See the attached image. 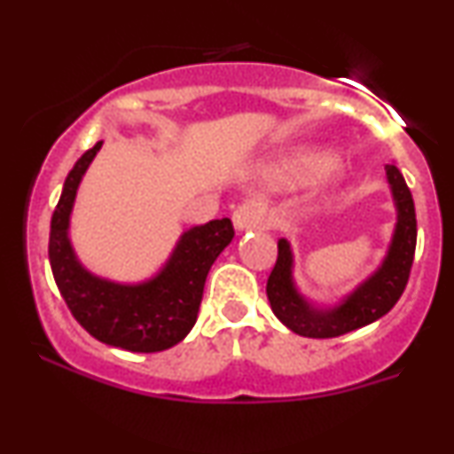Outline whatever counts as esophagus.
Instances as JSON below:
<instances>
[{
	"mask_svg": "<svg viewBox=\"0 0 454 454\" xmlns=\"http://www.w3.org/2000/svg\"><path fill=\"white\" fill-rule=\"evenodd\" d=\"M262 220H264L262 205H258V202H254V200L243 202V205H239L232 213L234 228H237V231H241V232L243 231H252V228H256L258 223H262Z\"/></svg>",
	"mask_w": 454,
	"mask_h": 454,
	"instance_id": "34e87169",
	"label": "esophagus"
}]
</instances>
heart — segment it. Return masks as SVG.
Segmentation results:
<instances>
[{
  "instance_id": "b5f03b06",
  "label": "heart",
  "mask_w": 454,
  "mask_h": 454,
  "mask_svg": "<svg viewBox=\"0 0 454 454\" xmlns=\"http://www.w3.org/2000/svg\"><path fill=\"white\" fill-rule=\"evenodd\" d=\"M311 160H314V155H299V158L294 160H286L281 161V164L275 166V168H270V176H275V179H293V176H299L307 166L311 164ZM343 179V168H333L331 170V181H341Z\"/></svg>"
}]
</instances>
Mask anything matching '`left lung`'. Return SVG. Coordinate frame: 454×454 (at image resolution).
I'll return each instance as SVG.
<instances>
[{
  "label": "left lung",
  "instance_id": "8db88e82",
  "mask_svg": "<svg viewBox=\"0 0 454 454\" xmlns=\"http://www.w3.org/2000/svg\"><path fill=\"white\" fill-rule=\"evenodd\" d=\"M387 179L397 207V226L384 262L340 305L316 307L296 290L293 279V249L286 239L278 243V262L267 281V296L273 314L296 335L328 340L372 325L388 314L410 279L416 249V211L410 187L395 164H387Z\"/></svg>",
  "mask_w": 454,
  "mask_h": 454
}]
</instances>
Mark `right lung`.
<instances>
[{
  "instance_id": "obj_1",
  "label": "right lung",
  "mask_w": 454,
  "mask_h": 454,
  "mask_svg": "<svg viewBox=\"0 0 454 454\" xmlns=\"http://www.w3.org/2000/svg\"><path fill=\"white\" fill-rule=\"evenodd\" d=\"M100 147L98 140L67 173L51 220L49 260L55 284L78 325L98 341L129 352L168 350L196 325L211 264L234 237L232 222L222 217L190 228L160 273L140 284H117L90 273L78 262L67 228L78 185Z\"/></svg>"
}]
</instances>
